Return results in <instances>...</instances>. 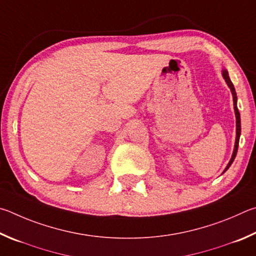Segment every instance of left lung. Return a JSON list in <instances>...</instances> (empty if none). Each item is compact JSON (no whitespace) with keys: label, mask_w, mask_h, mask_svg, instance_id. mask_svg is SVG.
<instances>
[{"label":"left lung","mask_w":256,"mask_h":256,"mask_svg":"<svg viewBox=\"0 0 256 256\" xmlns=\"http://www.w3.org/2000/svg\"><path fill=\"white\" fill-rule=\"evenodd\" d=\"M222 76H224V78H225V80H226L227 84H228V86H230V91H232V98H234V109H235V114H236V142H235V148H234V153H232V158L230 160V163H228V165H227L226 168H225V171H224V172H226L227 170L230 168L232 163L234 162V160L236 158V154H237V150H238V142H240V116L238 109H237V96H236L235 88H234V85H232V83L230 76H228L227 70H222Z\"/></svg>","instance_id":"left-lung-1"}]
</instances>
